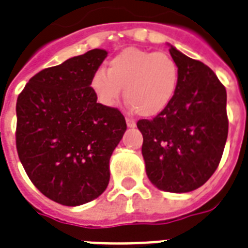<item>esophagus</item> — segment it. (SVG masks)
I'll list each match as a JSON object with an SVG mask.
<instances>
[{
    "instance_id": "obj_1",
    "label": "esophagus",
    "mask_w": 248,
    "mask_h": 248,
    "mask_svg": "<svg viewBox=\"0 0 248 248\" xmlns=\"http://www.w3.org/2000/svg\"><path fill=\"white\" fill-rule=\"evenodd\" d=\"M125 122H126V125L129 126V128H134V126H136V122H134V120H132V119L126 118Z\"/></svg>"
}]
</instances>
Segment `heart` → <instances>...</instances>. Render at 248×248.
I'll return each instance as SVG.
<instances>
[{
    "instance_id": "1",
    "label": "heart",
    "mask_w": 248,
    "mask_h": 248,
    "mask_svg": "<svg viewBox=\"0 0 248 248\" xmlns=\"http://www.w3.org/2000/svg\"><path fill=\"white\" fill-rule=\"evenodd\" d=\"M178 85L177 64L166 53L128 47L110 59L107 71L98 68L90 89L98 102L115 107L124 98L132 110L145 118L162 114L172 102Z\"/></svg>"
}]
</instances>
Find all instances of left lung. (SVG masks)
I'll use <instances>...</instances> for the list:
<instances>
[{
    "mask_svg": "<svg viewBox=\"0 0 248 248\" xmlns=\"http://www.w3.org/2000/svg\"><path fill=\"white\" fill-rule=\"evenodd\" d=\"M178 68L172 102L153 120H138L142 155L153 185L170 193H189L214 174L228 138L226 90L204 63L170 45Z\"/></svg>",
    "mask_w": 248,
    "mask_h": 248,
    "instance_id": "left-lung-1",
    "label": "left lung"
}]
</instances>
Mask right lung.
Masks as SVG:
<instances>
[{"label": "right lung", "mask_w": 248, "mask_h": 248, "mask_svg": "<svg viewBox=\"0 0 248 248\" xmlns=\"http://www.w3.org/2000/svg\"><path fill=\"white\" fill-rule=\"evenodd\" d=\"M103 49L36 74L16 101V150L33 185L63 206L98 198L110 181V158L126 130L118 108L97 102L90 78Z\"/></svg>", "instance_id": "add662e5"}]
</instances>
